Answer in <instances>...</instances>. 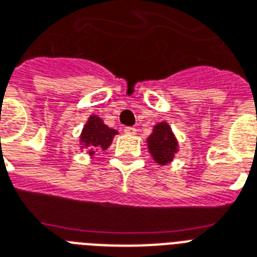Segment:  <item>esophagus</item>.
Masks as SVG:
<instances>
[{"label": "esophagus", "instance_id": "esophagus-1", "mask_svg": "<svg viewBox=\"0 0 257 257\" xmlns=\"http://www.w3.org/2000/svg\"><path fill=\"white\" fill-rule=\"evenodd\" d=\"M123 134L136 135V128H134V126H125V128H123Z\"/></svg>", "mask_w": 257, "mask_h": 257}]
</instances>
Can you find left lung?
Listing matches in <instances>:
<instances>
[{
    "mask_svg": "<svg viewBox=\"0 0 257 257\" xmlns=\"http://www.w3.org/2000/svg\"><path fill=\"white\" fill-rule=\"evenodd\" d=\"M148 150L154 161L159 165L170 163L177 153L178 143L167 122H159L154 126L153 134L147 139Z\"/></svg>",
    "mask_w": 257,
    "mask_h": 257,
    "instance_id": "1",
    "label": "left lung"
}]
</instances>
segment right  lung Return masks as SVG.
Masks as SVG:
<instances>
[{
  "label": "right lung",
  "instance_id": "add662e5",
  "mask_svg": "<svg viewBox=\"0 0 257 257\" xmlns=\"http://www.w3.org/2000/svg\"><path fill=\"white\" fill-rule=\"evenodd\" d=\"M114 135H117L115 129L104 125L102 118H99L98 115H91L83 128L80 142L84 147H91L90 155H94V148H100L103 151L109 148Z\"/></svg>",
  "mask_w": 257,
  "mask_h": 257
}]
</instances>
